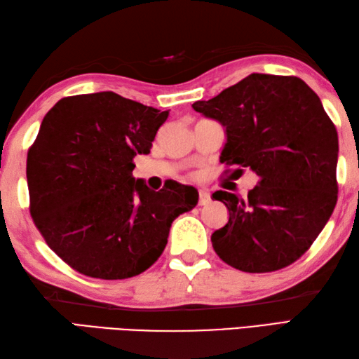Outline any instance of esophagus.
Wrapping results in <instances>:
<instances>
[{"mask_svg": "<svg viewBox=\"0 0 359 359\" xmlns=\"http://www.w3.org/2000/svg\"><path fill=\"white\" fill-rule=\"evenodd\" d=\"M210 201H211V196L208 193V189L201 188L199 189V205H207V203H210Z\"/></svg>", "mask_w": 359, "mask_h": 359, "instance_id": "34e87169", "label": "esophagus"}]
</instances>
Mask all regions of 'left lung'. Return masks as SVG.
<instances>
[{
	"mask_svg": "<svg viewBox=\"0 0 359 359\" xmlns=\"http://www.w3.org/2000/svg\"><path fill=\"white\" fill-rule=\"evenodd\" d=\"M225 128L220 163L259 175L248 196L212 193L230 219L211 234L228 265L247 273L297 261L329 222L338 199V133L306 81L251 74L193 104Z\"/></svg>",
	"mask_w": 359,
	"mask_h": 359,
	"instance_id": "left-lung-1",
	"label": "left lung"
}]
</instances>
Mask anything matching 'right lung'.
<instances>
[{
  "label": "right lung",
  "mask_w": 359,
  "mask_h": 359,
  "mask_svg": "<svg viewBox=\"0 0 359 359\" xmlns=\"http://www.w3.org/2000/svg\"><path fill=\"white\" fill-rule=\"evenodd\" d=\"M170 111L111 90L65 97L46 114L27 152L30 216L46 243L81 274L137 276L163 253L172 220L199 193L168 180L160 191L133 177Z\"/></svg>",
  "instance_id": "right-lung-1"
}]
</instances>
